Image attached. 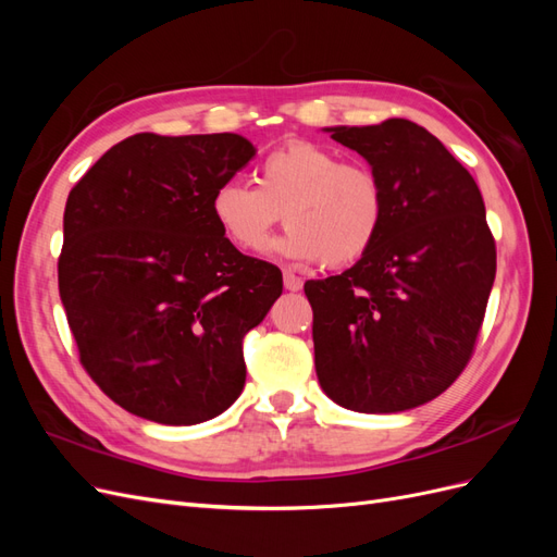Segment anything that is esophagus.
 Returning <instances> with one entry per match:
<instances>
[{
    "label": "esophagus",
    "instance_id": "esophagus-1",
    "mask_svg": "<svg viewBox=\"0 0 557 557\" xmlns=\"http://www.w3.org/2000/svg\"><path fill=\"white\" fill-rule=\"evenodd\" d=\"M283 285H285V290L297 293V290H301V285H305V281H301L297 274L288 272V269H285V272H283Z\"/></svg>",
    "mask_w": 557,
    "mask_h": 557
}]
</instances>
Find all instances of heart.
I'll use <instances>...</instances> for the list:
<instances>
[{
    "label": "heart",
    "instance_id": "heart-1",
    "mask_svg": "<svg viewBox=\"0 0 557 557\" xmlns=\"http://www.w3.org/2000/svg\"><path fill=\"white\" fill-rule=\"evenodd\" d=\"M211 213L242 250H262L278 225L290 227L276 244L285 258L346 267L379 239L385 190L374 166L339 160L309 141H290L256 166V185L225 181L211 195Z\"/></svg>",
    "mask_w": 557,
    "mask_h": 557
}]
</instances>
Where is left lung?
Listing matches in <instances>:
<instances>
[{
    "mask_svg": "<svg viewBox=\"0 0 557 557\" xmlns=\"http://www.w3.org/2000/svg\"><path fill=\"white\" fill-rule=\"evenodd\" d=\"M385 190L379 239L344 274L307 281L315 374L360 413H397L442 395L474 356L497 250L476 181L404 117L330 127Z\"/></svg>",
    "mask_w": 557,
    "mask_h": 557,
    "instance_id": "obj_1",
    "label": "left lung"
}]
</instances>
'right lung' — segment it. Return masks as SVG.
<instances>
[{"label":"right lung","mask_w":557,"mask_h":557,"mask_svg":"<svg viewBox=\"0 0 557 557\" xmlns=\"http://www.w3.org/2000/svg\"><path fill=\"white\" fill-rule=\"evenodd\" d=\"M252 156L230 132H141L107 150L66 197V323L83 369L134 416L197 425L244 391V336L281 297L283 276L232 246L211 195Z\"/></svg>","instance_id":"right-lung-1"}]
</instances>
